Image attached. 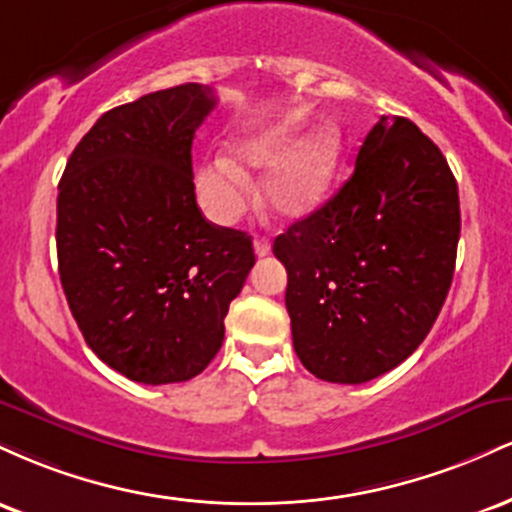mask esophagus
Masks as SVG:
<instances>
[{
	"mask_svg": "<svg viewBox=\"0 0 512 512\" xmlns=\"http://www.w3.org/2000/svg\"><path fill=\"white\" fill-rule=\"evenodd\" d=\"M269 252H272V245H269V240L257 236L255 238V255L257 257H264V255H269Z\"/></svg>",
	"mask_w": 512,
	"mask_h": 512,
	"instance_id": "1",
	"label": "esophagus"
}]
</instances>
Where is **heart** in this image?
<instances>
[{
  "label": "heart",
  "mask_w": 512,
  "mask_h": 512,
  "mask_svg": "<svg viewBox=\"0 0 512 512\" xmlns=\"http://www.w3.org/2000/svg\"><path fill=\"white\" fill-rule=\"evenodd\" d=\"M293 120L274 122L233 146L238 166L228 158H211L195 168L199 207L219 226L236 223L250 202L248 170H267L262 178V204L281 219H301L322 202L337 175L344 139L337 125L322 122L301 139Z\"/></svg>",
  "instance_id": "b5f03b06"
}]
</instances>
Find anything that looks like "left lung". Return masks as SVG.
Masks as SVG:
<instances>
[{"instance_id":"left-lung-1","label":"left lung","mask_w":512,"mask_h":512,"mask_svg":"<svg viewBox=\"0 0 512 512\" xmlns=\"http://www.w3.org/2000/svg\"><path fill=\"white\" fill-rule=\"evenodd\" d=\"M457 240L448 161L407 117L383 115L342 190L274 240L303 366L358 385L414 354L450 291Z\"/></svg>"}]
</instances>
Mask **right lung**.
<instances>
[{"label": "right lung", "instance_id": "right-lung-1", "mask_svg": "<svg viewBox=\"0 0 512 512\" xmlns=\"http://www.w3.org/2000/svg\"><path fill=\"white\" fill-rule=\"evenodd\" d=\"M216 105L182 84L108 110L69 156L57 195V262L91 351L134 383H185L223 342L255 252L197 207L192 139Z\"/></svg>", "mask_w": 512, "mask_h": 512}]
</instances>
